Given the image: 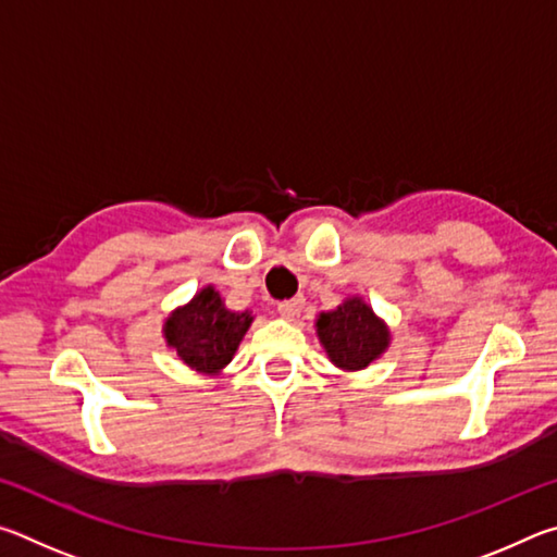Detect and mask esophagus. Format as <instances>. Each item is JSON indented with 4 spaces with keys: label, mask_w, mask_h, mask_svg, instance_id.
<instances>
[{
    "label": "esophagus",
    "mask_w": 557,
    "mask_h": 557,
    "mask_svg": "<svg viewBox=\"0 0 557 557\" xmlns=\"http://www.w3.org/2000/svg\"><path fill=\"white\" fill-rule=\"evenodd\" d=\"M301 307H305V299H301V297H292V299L280 301L277 312H280V317H285V319H295V317L301 312Z\"/></svg>",
    "instance_id": "esophagus-1"
}]
</instances>
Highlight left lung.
<instances>
[{
  "mask_svg": "<svg viewBox=\"0 0 557 557\" xmlns=\"http://www.w3.org/2000/svg\"><path fill=\"white\" fill-rule=\"evenodd\" d=\"M317 334L326 354L344 371H361L388 346V329L361 299H346L336 312L322 314Z\"/></svg>",
  "mask_w": 557,
  "mask_h": 557,
  "instance_id": "8db88e82",
  "label": "left lung"
}]
</instances>
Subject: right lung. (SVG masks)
<instances>
[{"label":"right lung","instance_id":"obj_1","mask_svg":"<svg viewBox=\"0 0 557 557\" xmlns=\"http://www.w3.org/2000/svg\"><path fill=\"white\" fill-rule=\"evenodd\" d=\"M252 317L228 312L219 292L213 287L201 289L191 305L166 319L164 334L169 346L176 348L182 361L196 371L213 373L231 363L243 334L248 332Z\"/></svg>","mask_w":557,"mask_h":557}]
</instances>
